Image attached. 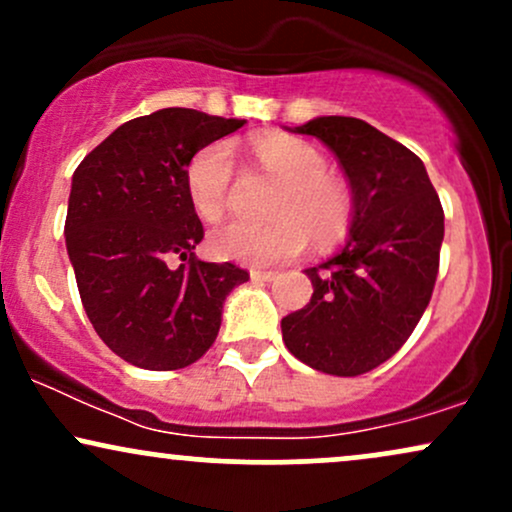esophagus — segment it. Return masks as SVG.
Here are the masks:
<instances>
[{"label": "esophagus", "mask_w": 512, "mask_h": 512, "mask_svg": "<svg viewBox=\"0 0 512 512\" xmlns=\"http://www.w3.org/2000/svg\"><path fill=\"white\" fill-rule=\"evenodd\" d=\"M276 276H279L276 272H260V269H252L250 272V279L260 281V284H269V281H274Z\"/></svg>", "instance_id": "34e87169"}]
</instances>
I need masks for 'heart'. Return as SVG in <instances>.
Returning <instances> with one entry per match:
<instances>
[{"label":"heart","mask_w":512,"mask_h":512,"mask_svg":"<svg viewBox=\"0 0 512 512\" xmlns=\"http://www.w3.org/2000/svg\"><path fill=\"white\" fill-rule=\"evenodd\" d=\"M250 154L262 170L281 182L272 204V223L231 221L209 233V248L223 260L250 267H272L296 260L315 243L330 245L346 236L354 216L351 190L330 173L327 158L315 144L289 134L257 137ZM233 151L226 144H209L187 163V195L204 221L221 219L228 207L233 178Z\"/></svg>","instance_id":"b5f03b06"}]
</instances>
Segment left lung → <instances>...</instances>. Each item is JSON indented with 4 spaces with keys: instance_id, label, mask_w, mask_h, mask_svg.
Listing matches in <instances>:
<instances>
[{
    "instance_id": "1",
    "label": "left lung",
    "mask_w": 512,
    "mask_h": 512,
    "mask_svg": "<svg viewBox=\"0 0 512 512\" xmlns=\"http://www.w3.org/2000/svg\"><path fill=\"white\" fill-rule=\"evenodd\" d=\"M317 137L351 185L344 248L305 269L313 298L281 320L286 349L330 375H363L395 356L419 325L438 276L443 207L424 161L358 117H315Z\"/></svg>"
}]
</instances>
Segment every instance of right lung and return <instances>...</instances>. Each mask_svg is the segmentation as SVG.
I'll use <instances>...</instances> for the list:
<instances>
[{"instance_id": "right-lung-1", "label": "right lung", "mask_w": 512, "mask_h": 512, "mask_svg": "<svg viewBox=\"0 0 512 512\" xmlns=\"http://www.w3.org/2000/svg\"><path fill=\"white\" fill-rule=\"evenodd\" d=\"M243 125L163 108L117 127L74 170L64 236L81 303L132 366L178 370L202 358L226 296L250 279L231 262L197 260L204 228L185 182L199 149Z\"/></svg>"}]
</instances>
